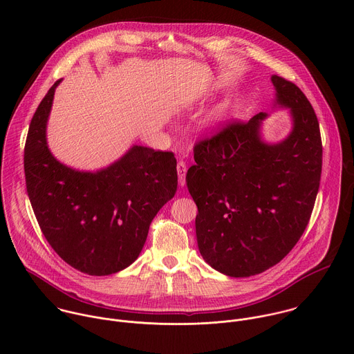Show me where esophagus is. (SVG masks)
Returning <instances> with one entry per match:
<instances>
[{
	"mask_svg": "<svg viewBox=\"0 0 354 354\" xmlns=\"http://www.w3.org/2000/svg\"><path fill=\"white\" fill-rule=\"evenodd\" d=\"M176 171H178V178H179V185L183 186L186 183V171H187V167L183 161H179L178 165H176Z\"/></svg>",
	"mask_w": 354,
	"mask_h": 354,
	"instance_id": "1",
	"label": "esophagus"
}]
</instances>
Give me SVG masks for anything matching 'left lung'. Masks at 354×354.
Instances as JSON below:
<instances>
[{
    "label": "left lung",
    "instance_id": "8db88e82",
    "mask_svg": "<svg viewBox=\"0 0 354 354\" xmlns=\"http://www.w3.org/2000/svg\"><path fill=\"white\" fill-rule=\"evenodd\" d=\"M273 109H287L290 133L269 142L268 113L232 123L194 147L186 185L197 206L200 255L230 277L259 274L279 263L304 232L322 171L319 123L292 82L270 77Z\"/></svg>",
    "mask_w": 354,
    "mask_h": 354
}]
</instances>
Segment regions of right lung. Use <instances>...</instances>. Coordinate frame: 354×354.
<instances>
[{
	"label": "right lung",
	"instance_id": "right-lung-1",
	"mask_svg": "<svg viewBox=\"0 0 354 354\" xmlns=\"http://www.w3.org/2000/svg\"><path fill=\"white\" fill-rule=\"evenodd\" d=\"M59 80L37 106L25 144V179L40 230L74 269L108 276L141 254L151 221L178 186L172 153L131 145L111 165L80 171L60 162L47 144V122Z\"/></svg>",
	"mask_w": 354,
	"mask_h": 354
}]
</instances>
